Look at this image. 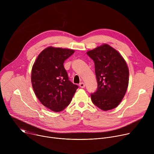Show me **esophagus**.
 <instances>
[{"label":"esophagus","mask_w":154,"mask_h":154,"mask_svg":"<svg viewBox=\"0 0 154 154\" xmlns=\"http://www.w3.org/2000/svg\"><path fill=\"white\" fill-rule=\"evenodd\" d=\"M79 86H80V88H84L85 86V85L84 83L82 82V83H80L79 84Z\"/></svg>","instance_id":"obj_1"}]
</instances>
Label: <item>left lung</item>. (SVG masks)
Listing matches in <instances>:
<instances>
[{"instance_id": "1", "label": "left lung", "mask_w": 154, "mask_h": 154, "mask_svg": "<svg viewBox=\"0 0 154 154\" xmlns=\"http://www.w3.org/2000/svg\"><path fill=\"white\" fill-rule=\"evenodd\" d=\"M94 62L97 89L91 94L93 103L103 111L116 108L127 90L129 71L121 55L104 44L87 52Z\"/></svg>"}]
</instances>
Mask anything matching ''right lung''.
I'll use <instances>...</instances> for the list:
<instances>
[{
  "label": "right lung",
  "instance_id": "obj_1",
  "mask_svg": "<svg viewBox=\"0 0 154 154\" xmlns=\"http://www.w3.org/2000/svg\"><path fill=\"white\" fill-rule=\"evenodd\" d=\"M74 53L72 49L48 47L34 63L31 75L32 87L41 103L60 112L71 103L79 88L70 80L63 63Z\"/></svg>",
  "mask_w": 154,
  "mask_h": 154
}]
</instances>
